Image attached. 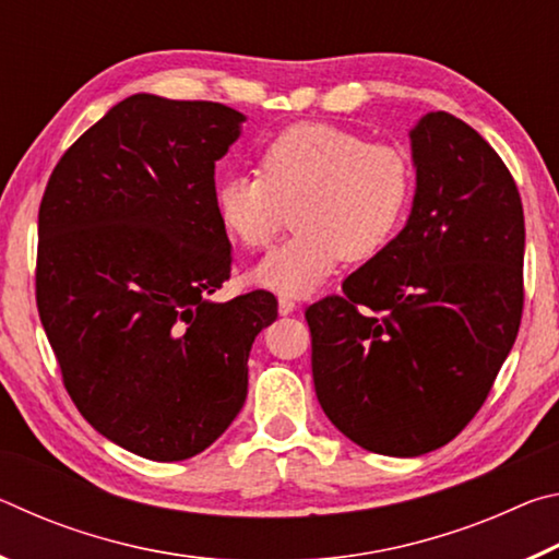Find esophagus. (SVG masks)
I'll list each match as a JSON object with an SVG mask.
<instances>
[{
	"mask_svg": "<svg viewBox=\"0 0 559 559\" xmlns=\"http://www.w3.org/2000/svg\"><path fill=\"white\" fill-rule=\"evenodd\" d=\"M296 310H298L296 300H290V298H286V296L278 298V313H281V316H290V313H296Z\"/></svg>",
	"mask_w": 559,
	"mask_h": 559,
	"instance_id": "obj_1",
	"label": "esophagus"
}]
</instances>
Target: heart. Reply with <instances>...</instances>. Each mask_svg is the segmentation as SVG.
Wrapping results in <instances>:
<instances>
[{"label":"heart","mask_w":559,"mask_h":559,"mask_svg":"<svg viewBox=\"0 0 559 559\" xmlns=\"http://www.w3.org/2000/svg\"><path fill=\"white\" fill-rule=\"evenodd\" d=\"M414 173L400 147L365 143L328 122H296L263 145L259 177L224 175L214 212L249 251L276 239L286 210L296 234L271 251L251 281L283 296H308L340 259L370 261L404 222Z\"/></svg>","instance_id":"1"}]
</instances>
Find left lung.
Returning <instances> with one entry per match:
<instances>
[{"mask_svg":"<svg viewBox=\"0 0 559 559\" xmlns=\"http://www.w3.org/2000/svg\"><path fill=\"white\" fill-rule=\"evenodd\" d=\"M404 229L306 310L313 382L349 441L412 459L449 443L493 386L523 316L525 219L498 153L437 110L409 130Z\"/></svg>","mask_w":559,"mask_h":559,"instance_id":"8db88e82","label":"left lung"}]
</instances>
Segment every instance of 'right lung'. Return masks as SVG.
<instances>
[{"mask_svg":"<svg viewBox=\"0 0 559 559\" xmlns=\"http://www.w3.org/2000/svg\"><path fill=\"white\" fill-rule=\"evenodd\" d=\"M246 116L135 93L66 150L39 210L36 306L63 384L103 437L185 461L229 429L269 290L212 300L231 273L214 163Z\"/></svg>","mask_w":559,"mask_h":559,"instance_id":"obj_1","label":"right lung"}]
</instances>
